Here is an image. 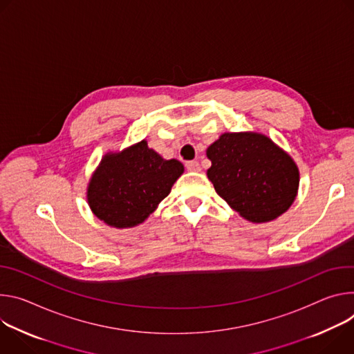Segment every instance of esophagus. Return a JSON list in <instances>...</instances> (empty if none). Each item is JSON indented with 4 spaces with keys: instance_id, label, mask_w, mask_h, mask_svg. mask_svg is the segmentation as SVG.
<instances>
[{
    "instance_id": "1",
    "label": "esophagus",
    "mask_w": 354,
    "mask_h": 354,
    "mask_svg": "<svg viewBox=\"0 0 354 354\" xmlns=\"http://www.w3.org/2000/svg\"><path fill=\"white\" fill-rule=\"evenodd\" d=\"M185 169H187L188 171H198V170H200V163L195 162V160L185 162Z\"/></svg>"
}]
</instances>
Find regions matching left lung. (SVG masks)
Listing matches in <instances>:
<instances>
[{"instance_id": "1", "label": "left lung", "mask_w": 354, "mask_h": 354, "mask_svg": "<svg viewBox=\"0 0 354 354\" xmlns=\"http://www.w3.org/2000/svg\"><path fill=\"white\" fill-rule=\"evenodd\" d=\"M208 178L234 211L250 222L284 214L297 197L299 173L291 157L260 133H223L207 150Z\"/></svg>"}]
</instances>
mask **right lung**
Listing matches in <instances>:
<instances>
[{
    "mask_svg": "<svg viewBox=\"0 0 354 354\" xmlns=\"http://www.w3.org/2000/svg\"><path fill=\"white\" fill-rule=\"evenodd\" d=\"M183 171L178 160H165L146 140L121 153H109L90 181V208L111 226L139 225L167 197Z\"/></svg>",
    "mask_w": 354,
    "mask_h": 354,
    "instance_id": "1",
    "label": "right lung"
}]
</instances>
